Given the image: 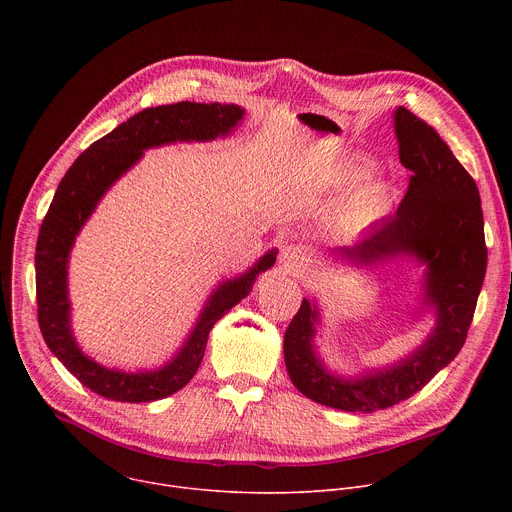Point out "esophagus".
Returning <instances> with one entry per match:
<instances>
[{"label": "esophagus", "mask_w": 512, "mask_h": 512, "mask_svg": "<svg viewBox=\"0 0 512 512\" xmlns=\"http://www.w3.org/2000/svg\"><path fill=\"white\" fill-rule=\"evenodd\" d=\"M310 257L312 255L304 245H287V247H283V251L279 255V263L289 275L300 277V275H304L306 267L310 265V261H312Z\"/></svg>", "instance_id": "1"}]
</instances>
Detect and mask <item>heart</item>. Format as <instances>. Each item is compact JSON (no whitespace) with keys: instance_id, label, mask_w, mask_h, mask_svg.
I'll list each match as a JSON object with an SVG mask.
<instances>
[{"instance_id":"heart-1","label":"heart","mask_w":512,"mask_h":512,"mask_svg":"<svg viewBox=\"0 0 512 512\" xmlns=\"http://www.w3.org/2000/svg\"><path fill=\"white\" fill-rule=\"evenodd\" d=\"M373 162L364 160V158H356L354 162H350V166L344 172V180L350 184H360L367 180L373 174ZM391 206V188L387 182L383 180H375L371 182L367 188H364L350 212V218L354 223H373L377 218L385 216L389 212Z\"/></svg>"}]
</instances>
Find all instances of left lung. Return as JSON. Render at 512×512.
I'll use <instances>...</instances> for the list:
<instances>
[{
  "mask_svg": "<svg viewBox=\"0 0 512 512\" xmlns=\"http://www.w3.org/2000/svg\"><path fill=\"white\" fill-rule=\"evenodd\" d=\"M393 119L399 160L413 172L407 194L393 216L336 255L354 267L403 257L419 261L425 271L417 314H433L435 326L407 356L358 377L334 375L318 356L316 300H302L283 338L285 367L298 391L350 413L393 407L448 367L466 342L486 275L488 251L476 182L431 125L405 107H397Z\"/></svg>",
  "mask_w": 512,
  "mask_h": 512,
  "instance_id": "8db88e82",
  "label": "left lung"
}]
</instances>
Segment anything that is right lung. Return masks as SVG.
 Here are the masks:
<instances>
[{
    "instance_id": "add662e5",
    "label": "right lung",
    "mask_w": 512,
    "mask_h": 512,
    "mask_svg": "<svg viewBox=\"0 0 512 512\" xmlns=\"http://www.w3.org/2000/svg\"><path fill=\"white\" fill-rule=\"evenodd\" d=\"M243 117V107L227 103L206 105L182 101L143 109L95 141L60 180L36 245L38 324L52 354L97 395L121 403H150L180 391L200 367L212 326L251 294L259 273L273 267L277 249L267 251L239 277L218 283L184 344L164 367L154 371L127 373L107 369L87 356L72 334L68 257L81 229L107 190L141 160L145 150L176 141H212L216 137H227Z\"/></svg>"
}]
</instances>
